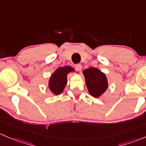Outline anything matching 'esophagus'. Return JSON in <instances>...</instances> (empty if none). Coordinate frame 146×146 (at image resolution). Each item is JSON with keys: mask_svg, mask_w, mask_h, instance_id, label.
I'll use <instances>...</instances> for the list:
<instances>
[{"mask_svg": "<svg viewBox=\"0 0 146 146\" xmlns=\"http://www.w3.org/2000/svg\"><path fill=\"white\" fill-rule=\"evenodd\" d=\"M75 69H76L77 71H81L82 69V66L81 64H75Z\"/></svg>", "mask_w": 146, "mask_h": 146, "instance_id": "esophagus-1", "label": "esophagus"}]
</instances>
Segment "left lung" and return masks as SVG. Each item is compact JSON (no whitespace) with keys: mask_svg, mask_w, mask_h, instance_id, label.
<instances>
[{"mask_svg":"<svg viewBox=\"0 0 146 146\" xmlns=\"http://www.w3.org/2000/svg\"><path fill=\"white\" fill-rule=\"evenodd\" d=\"M83 74L88 92L91 96L98 98L108 88V80L106 74L94 67L84 70Z\"/></svg>","mask_w":146,"mask_h":146,"instance_id":"1","label":"left lung"}]
</instances>
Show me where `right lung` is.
I'll use <instances>...</instances> for the list:
<instances>
[{
    "label": "right lung",
    "mask_w": 146,
    "mask_h": 146,
    "mask_svg": "<svg viewBox=\"0 0 146 146\" xmlns=\"http://www.w3.org/2000/svg\"><path fill=\"white\" fill-rule=\"evenodd\" d=\"M72 67H59L51 76L49 81V88L54 94L59 95L62 92L64 86L67 84V74L73 71Z\"/></svg>",
    "instance_id": "right-lung-1"
}]
</instances>
